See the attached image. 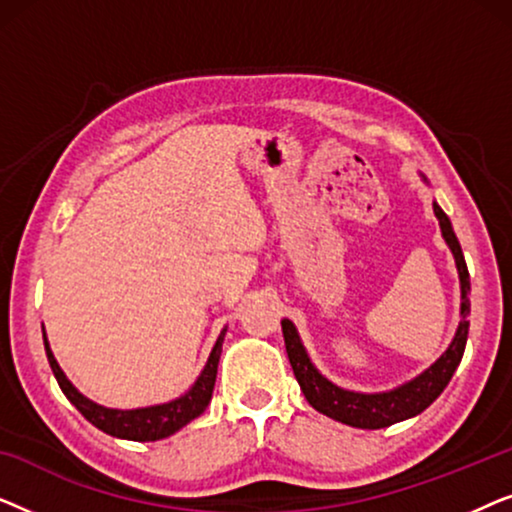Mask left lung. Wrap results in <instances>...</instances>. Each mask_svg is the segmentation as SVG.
<instances>
[{"instance_id": "8db88e82", "label": "left lung", "mask_w": 512, "mask_h": 512, "mask_svg": "<svg viewBox=\"0 0 512 512\" xmlns=\"http://www.w3.org/2000/svg\"><path fill=\"white\" fill-rule=\"evenodd\" d=\"M433 212L438 216L445 242L450 244L452 254L457 258V270L461 279V314H464V319H461L452 345L447 347V352L440 356L429 370H424L422 375L415 377V380L408 384H403V387H398L394 391H384V394H354V391L335 387V384L328 382L324 375H319V370L312 366L303 345H300L296 328H293L289 319H284L282 333L293 375H296L307 403H310L314 410H319L321 415L338 419L342 424L356 426V429H384V426L403 422V419L424 412L440 394H443L447 384H450L454 370H457L466 349V314L471 312V300H468L471 279H468L464 251L459 247V240L457 235H454L450 219H447V214L436 205V202H433Z\"/></svg>"}]
</instances>
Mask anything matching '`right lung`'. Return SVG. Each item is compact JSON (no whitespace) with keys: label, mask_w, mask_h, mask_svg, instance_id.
I'll return each mask as SVG.
<instances>
[{"label":"right lung","mask_w":512,"mask_h":512,"mask_svg":"<svg viewBox=\"0 0 512 512\" xmlns=\"http://www.w3.org/2000/svg\"><path fill=\"white\" fill-rule=\"evenodd\" d=\"M223 335L226 333L219 335L212 354H209L205 370H202L198 382L193 384V389L188 391L186 396H181L172 403L153 405V408H142V410H109L93 401H88V398L81 396L79 391H76L72 384L67 382V377L62 375L58 361L53 359L51 347H48L46 335H44V347H46L48 363H51V370H53L55 380H58V384H60L62 394H65L69 401L74 403V408L79 410L90 424L97 426V429L104 433H109V436L137 440V443H149V440H160V438L172 436L174 431H179L181 426H186L191 419L200 417L202 412H205L209 401H212Z\"/></svg>","instance_id":"right-lung-1"}]
</instances>
